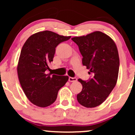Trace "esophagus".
<instances>
[{
    "label": "esophagus",
    "mask_w": 135,
    "mask_h": 135,
    "mask_svg": "<svg viewBox=\"0 0 135 135\" xmlns=\"http://www.w3.org/2000/svg\"><path fill=\"white\" fill-rule=\"evenodd\" d=\"M69 81H70V82H74V81H77V78H76L69 77Z\"/></svg>",
    "instance_id": "esophagus-1"
}]
</instances>
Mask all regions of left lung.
Instances as JSON below:
<instances>
[{
	"label": "left lung",
	"instance_id": "1",
	"mask_svg": "<svg viewBox=\"0 0 135 135\" xmlns=\"http://www.w3.org/2000/svg\"><path fill=\"white\" fill-rule=\"evenodd\" d=\"M72 40L78 46L83 65L93 74L88 81L78 80L82 90L77 95V100L86 108H95L107 99L116 85L119 66L118 48L114 40L100 31Z\"/></svg>",
	"mask_w": 135,
	"mask_h": 135
}]
</instances>
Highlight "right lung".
I'll return each instance as SVG.
<instances>
[{
  "label": "right lung",
  "mask_w": 135,
  "mask_h": 135,
  "mask_svg": "<svg viewBox=\"0 0 135 135\" xmlns=\"http://www.w3.org/2000/svg\"><path fill=\"white\" fill-rule=\"evenodd\" d=\"M71 36L50 31L31 35L24 44L17 70L20 84L27 99L35 105L47 107L55 101L58 91L69 80L68 76L47 74L55 47Z\"/></svg>",
  "instance_id": "right-lung-1"
}]
</instances>
